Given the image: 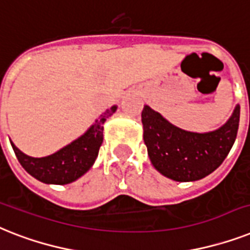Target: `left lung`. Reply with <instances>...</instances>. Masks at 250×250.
<instances>
[{
	"instance_id": "1",
	"label": "left lung",
	"mask_w": 250,
	"mask_h": 250,
	"mask_svg": "<svg viewBox=\"0 0 250 250\" xmlns=\"http://www.w3.org/2000/svg\"><path fill=\"white\" fill-rule=\"evenodd\" d=\"M240 106L224 125L209 132H191L172 125L145 105L141 113L144 141L150 162L159 173L178 182L202 180L220 167L234 145Z\"/></svg>"
}]
</instances>
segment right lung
I'll return each instance as SVG.
<instances>
[{
  "label": "right lung",
  "instance_id": "obj_1",
  "mask_svg": "<svg viewBox=\"0 0 250 250\" xmlns=\"http://www.w3.org/2000/svg\"><path fill=\"white\" fill-rule=\"evenodd\" d=\"M117 107L113 105L82 136L47 157H29L20 151L11 140L10 143L21 167L38 181L48 185L70 184L82 177L93 166L104 139L105 121L114 114Z\"/></svg>",
  "mask_w": 250,
  "mask_h": 250
}]
</instances>
